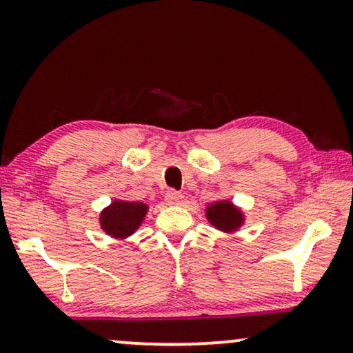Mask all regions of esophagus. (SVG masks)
<instances>
[{
  "instance_id": "obj_1",
  "label": "esophagus",
  "mask_w": 353,
  "mask_h": 353,
  "mask_svg": "<svg viewBox=\"0 0 353 353\" xmlns=\"http://www.w3.org/2000/svg\"><path fill=\"white\" fill-rule=\"evenodd\" d=\"M165 201H167V204L176 205V204H180V202H181V194L175 190H168L165 192Z\"/></svg>"
}]
</instances>
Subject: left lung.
Here are the masks:
<instances>
[{
  "instance_id": "left-lung-1",
  "label": "left lung",
  "mask_w": 353,
  "mask_h": 353,
  "mask_svg": "<svg viewBox=\"0 0 353 353\" xmlns=\"http://www.w3.org/2000/svg\"><path fill=\"white\" fill-rule=\"evenodd\" d=\"M205 216L210 225H214L216 230L225 231V233H233L244 223V214L230 201L212 202L207 205Z\"/></svg>"
}]
</instances>
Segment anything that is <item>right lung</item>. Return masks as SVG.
Segmentation results:
<instances>
[{
  "mask_svg": "<svg viewBox=\"0 0 353 353\" xmlns=\"http://www.w3.org/2000/svg\"><path fill=\"white\" fill-rule=\"evenodd\" d=\"M149 207L144 202L114 201L101 212L99 223L105 234L115 239H125L132 236L141 226Z\"/></svg>",
  "mask_w": 353,
  "mask_h": 353,
  "instance_id": "obj_1",
  "label": "right lung"
}]
</instances>
